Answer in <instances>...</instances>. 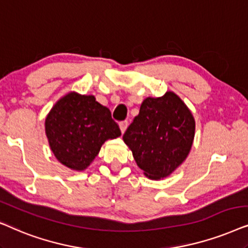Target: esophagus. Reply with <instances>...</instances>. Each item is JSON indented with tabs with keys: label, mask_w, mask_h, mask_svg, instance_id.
Returning <instances> with one entry per match:
<instances>
[{
	"label": "esophagus",
	"mask_w": 248,
	"mask_h": 248,
	"mask_svg": "<svg viewBox=\"0 0 248 248\" xmlns=\"http://www.w3.org/2000/svg\"><path fill=\"white\" fill-rule=\"evenodd\" d=\"M119 127H120L121 133L124 134V131H126L127 127H128V122H127V121H122V122H120V124H119Z\"/></svg>",
	"instance_id": "obj_1"
}]
</instances>
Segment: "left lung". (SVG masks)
Instances as JSON below:
<instances>
[{
  "mask_svg": "<svg viewBox=\"0 0 248 248\" xmlns=\"http://www.w3.org/2000/svg\"><path fill=\"white\" fill-rule=\"evenodd\" d=\"M194 136L195 119L184 101L169 91L163 96L145 98L122 138L145 176L160 180L186 160Z\"/></svg>",
  "mask_w": 248,
  "mask_h": 248,
  "instance_id": "1",
  "label": "left lung"
}]
</instances>
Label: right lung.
Segmentation results:
<instances>
[{"mask_svg": "<svg viewBox=\"0 0 248 248\" xmlns=\"http://www.w3.org/2000/svg\"><path fill=\"white\" fill-rule=\"evenodd\" d=\"M45 134L57 160L74 171H84L102 145L121 136L111 112L94 95L69 92L53 105L45 118Z\"/></svg>", "mask_w": 248, "mask_h": 248, "instance_id": "1", "label": "right lung"}]
</instances>
